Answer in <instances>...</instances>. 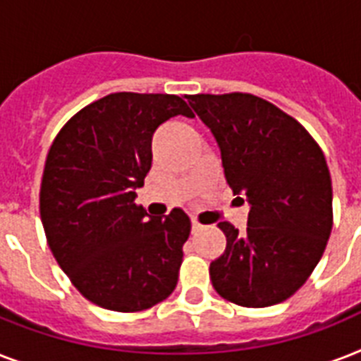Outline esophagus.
I'll use <instances>...</instances> for the list:
<instances>
[{
  "label": "esophagus",
  "mask_w": 361,
  "mask_h": 361,
  "mask_svg": "<svg viewBox=\"0 0 361 361\" xmlns=\"http://www.w3.org/2000/svg\"><path fill=\"white\" fill-rule=\"evenodd\" d=\"M204 226L200 225V223H198L197 219H192V223H191V231H192V234H197V232H200L202 231Z\"/></svg>",
  "instance_id": "obj_1"
}]
</instances>
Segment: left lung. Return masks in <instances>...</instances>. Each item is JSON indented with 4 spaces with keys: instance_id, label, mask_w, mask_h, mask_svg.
I'll return each mask as SVG.
<instances>
[{
    "instance_id": "left-lung-1",
    "label": "left lung",
    "mask_w": 361,
    "mask_h": 361,
    "mask_svg": "<svg viewBox=\"0 0 361 361\" xmlns=\"http://www.w3.org/2000/svg\"><path fill=\"white\" fill-rule=\"evenodd\" d=\"M221 149L226 183L247 200V231L219 223L226 249L209 264L221 298L241 307L285 302L307 281L330 238L331 178L302 123L251 93L185 95Z\"/></svg>"
}]
</instances>
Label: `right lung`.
Returning <instances> with one entry per match:
<instances>
[{
	"instance_id": "add662e5",
	"label": "right lung",
	"mask_w": 361,
	"mask_h": 361,
	"mask_svg": "<svg viewBox=\"0 0 361 361\" xmlns=\"http://www.w3.org/2000/svg\"><path fill=\"white\" fill-rule=\"evenodd\" d=\"M174 116L195 118L166 93H110L75 114L48 152L39 208L48 247L82 296L135 313L178 285L191 219L152 217L136 189L152 169V136Z\"/></svg>"
}]
</instances>
